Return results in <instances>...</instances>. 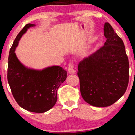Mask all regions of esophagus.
<instances>
[{
	"label": "esophagus",
	"mask_w": 135,
	"mask_h": 135,
	"mask_svg": "<svg viewBox=\"0 0 135 135\" xmlns=\"http://www.w3.org/2000/svg\"><path fill=\"white\" fill-rule=\"evenodd\" d=\"M68 73L69 74H74L75 73L76 71L74 69V66L73 65V64H69V67H68Z\"/></svg>",
	"instance_id": "esophagus-1"
}]
</instances>
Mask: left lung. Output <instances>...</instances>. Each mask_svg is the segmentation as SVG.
<instances>
[{
    "label": "left lung",
    "instance_id": "1",
    "mask_svg": "<svg viewBox=\"0 0 135 135\" xmlns=\"http://www.w3.org/2000/svg\"><path fill=\"white\" fill-rule=\"evenodd\" d=\"M104 46L85 57L78 66L81 95L96 107L109 106L126 91L129 62L124 44L109 23L104 25Z\"/></svg>",
    "mask_w": 135,
    "mask_h": 135
}]
</instances>
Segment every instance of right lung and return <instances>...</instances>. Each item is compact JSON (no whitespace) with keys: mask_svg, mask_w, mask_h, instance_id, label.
I'll return each mask as SVG.
<instances>
[{"mask_svg":"<svg viewBox=\"0 0 135 135\" xmlns=\"http://www.w3.org/2000/svg\"><path fill=\"white\" fill-rule=\"evenodd\" d=\"M27 24L18 34L8 56L7 79L15 99L28 111L42 113L51 109L57 101V90L67 78V71L59 66L42 69L27 67L16 56L20 40L27 29L35 26Z\"/></svg>","mask_w":135,"mask_h":135,"instance_id":"right-lung-1","label":"right lung"}]
</instances>
